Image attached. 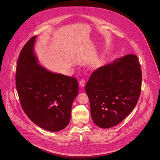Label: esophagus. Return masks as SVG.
<instances>
[{
  "mask_svg": "<svg viewBox=\"0 0 160 160\" xmlns=\"http://www.w3.org/2000/svg\"><path fill=\"white\" fill-rule=\"evenodd\" d=\"M85 85H86V81H85V80L83 79V78L81 79L80 81V86L81 88H83V87L85 86Z\"/></svg>",
  "mask_w": 160,
  "mask_h": 160,
  "instance_id": "34e87169",
  "label": "esophagus"
}]
</instances>
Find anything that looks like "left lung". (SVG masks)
<instances>
[{"mask_svg":"<svg viewBox=\"0 0 160 160\" xmlns=\"http://www.w3.org/2000/svg\"><path fill=\"white\" fill-rule=\"evenodd\" d=\"M142 73L139 59L128 54L98 68L86 83L92 119L98 127L120 123L138 103Z\"/></svg>","mask_w":160,"mask_h":160,"instance_id":"obj_1","label":"left lung"}]
</instances>
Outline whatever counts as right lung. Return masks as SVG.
Segmentation results:
<instances>
[{
	"label": "right lung",
	"instance_id": "1",
	"mask_svg": "<svg viewBox=\"0 0 160 160\" xmlns=\"http://www.w3.org/2000/svg\"><path fill=\"white\" fill-rule=\"evenodd\" d=\"M37 36L22 48L17 64L16 88L22 110L40 128L58 132L69 124L78 92L74 77L54 73L39 64L34 53Z\"/></svg>",
	"mask_w": 160,
	"mask_h": 160
}]
</instances>
